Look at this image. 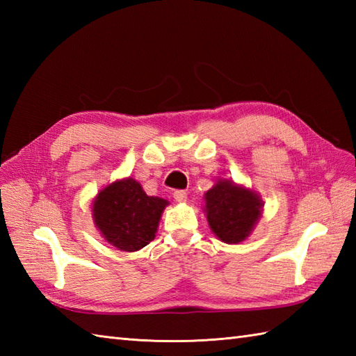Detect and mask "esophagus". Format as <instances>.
<instances>
[{
    "label": "esophagus",
    "mask_w": 356,
    "mask_h": 356,
    "mask_svg": "<svg viewBox=\"0 0 356 356\" xmlns=\"http://www.w3.org/2000/svg\"><path fill=\"white\" fill-rule=\"evenodd\" d=\"M172 197H174V200H176L177 203H185V202H186V199H188V195H186V193H185V191H180V190H177V191H174V193H172Z\"/></svg>",
    "instance_id": "obj_1"
}]
</instances>
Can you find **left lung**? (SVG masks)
<instances>
[{"instance_id": "8db88e82", "label": "left lung", "mask_w": 356, "mask_h": 356, "mask_svg": "<svg viewBox=\"0 0 356 356\" xmlns=\"http://www.w3.org/2000/svg\"><path fill=\"white\" fill-rule=\"evenodd\" d=\"M207 220L214 236L225 243L245 241L259 223L264 203L259 193L229 179H217L203 195Z\"/></svg>"}]
</instances>
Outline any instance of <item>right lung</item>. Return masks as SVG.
<instances>
[{
    "label": "right lung",
    "mask_w": 356,
    "mask_h": 356,
    "mask_svg": "<svg viewBox=\"0 0 356 356\" xmlns=\"http://www.w3.org/2000/svg\"><path fill=\"white\" fill-rule=\"evenodd\" d=\"M168 200L148 195L133 177L119 179L96 194L92 217L97 231L119 251L136 252L153 241Z\"/></svg>",
    "instance_id": "obj_1"
}]
</instances>
